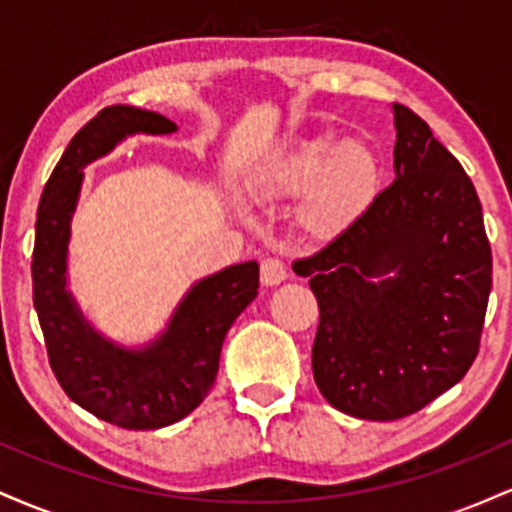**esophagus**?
Masks as SVG:
<instances>
[{"instance_id":"1","label":"esophagus","mask_w":512,"mask_h":512,"mask_svg":"<svg viewBox=\"0 0 512 512\" xmlns=\"http://www.w3.org/2000/svg\"><path fill=\"white\" fill-rule=\"evenodd\" d=\"M260 274L264 286H276L286 279V264L279 257H267V260H262Z\"/></svg>"}]
</instances>
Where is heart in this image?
I'll use <instances>...</instances> for the list:
<instances>
[{
  "label": "heart",
  "mask_w": 512,
  "mask_h": 512,
  "mask_svg": "<svg viewBox=\"0 0 512 512\" xmlns=\"http://www.w3.org/2000/svg\"><path fill=\"white\" fill-rule=\"evenodd\" d=\"M305 199V223L322 236L342 231L373 197L378 163L361 142L332 146L327 137L308 139L286 156L276 158L262 182L269 190L293 192L312 182Z\"/></svg>",
  "instance_id": "b5f03b06"
}]
</instances>
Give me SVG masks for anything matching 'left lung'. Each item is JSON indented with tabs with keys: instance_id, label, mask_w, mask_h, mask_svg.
Listing matches in <instances>:
<instances>
[{
	"instance_id": "1",
	"label": "left lung",
	"mask_w": 512,
	"mask_h": 512,
	"mask_svg": "<svg viewBox=\"0 0 512 512\" xmlns=\"http://www.w3.org/2000/svg\"><path fill=\"white\" fill-rule=\"evenodd\" d=\"M395 125L397 178L305 257L320 308L315 383L332 407L368 421L404 419L460 383L493 281L469 175L407 105H395Z\"/></svg>"
}]
</instances>
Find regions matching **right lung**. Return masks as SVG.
I'll return each mask as SVG.
<instances>
[{
	"label": "right lung",
	"mask_w": 512,
	"mask_h": 512,
	"mask_svg": "<svg viewBox=\"0 0 512 512\" xmlns=\"http://www.w3.org/2000/svg\"><path fill=\"white\" fill-rule=\"evenodd\" d=\"M134 132L168 134L175 132V122L132 105H110L74 134L40 197L31 274L50 368L67 397L108 424L151 431L185 419L209 395L223 337L260 289V264H233L199 281L168 332L144 351L115 349L81 320L64 291L81 168Z\"/></svg>",
	"instance_id": "right-lung-1"
}]
</instances>
